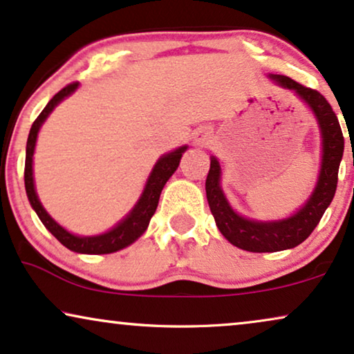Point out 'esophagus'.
<instances>
[{
	"mask_svg": "<svg viewBox=\"0 0 354 354\" xmlns=\"http://www.w3.org/2000/svg\"><path fill=\"white\" fill-rule=\"evenodd\" d=\"M212 140V133H210L205 127H201L194 132V144L198 147H205Z\"/></svg>",
	"mask_w": 354,
	"mask_h": 354,
	"instance_id": "1",
	"label": "esophagus"
}]
</instances>
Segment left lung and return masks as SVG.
<instances>
[{
  "label": "left lung",
  "mask_w": 354,
  "mask_h": 354,
  "mask_svg": "<svg viewBox=\"0 0 354 354\" xmlns=\"http://www.w3.org/2000/svg\"><path fill=\"white\" fill-rule=\"evenodd\" d=\"M277 86L290 89L314 113L322 137V162L317 185L308 199L292 216L279 221H254L232 209L221 186L222 168L216 156H210L205 180V196L216 218L217 229L232 245L253 253H272L301 245L314 232L317 223L333 201L338 183V168L343 158L344 138L337 114L328 101L315 89L306 88L284 75H268Z\"/></svg>",
  "instance_id": "left-lung-1"
}]
</instances>
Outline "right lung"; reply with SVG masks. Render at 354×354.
<instances>
[{
    "label": "right lung",
    "mask_w": 354,
    "mask_h": 354,
    "mask_svg": "<svg viewBox=\"0 0 354 354\" xmlns=\"http://www.w3.org/2000/svg\"><path fill=\"white\" fill-rule=\"evenodd\" d=\"M80 83H71L68 86L57 93L55 96L48 101V104L44 107L42 113L39 118L34 120L32 127H30L29 137H28V147H26V167H24V185L26 192H28V199L32 209L37 214L40 222L46 225V229L60 241L64 247H66L75 253H84V254H106L119 252L129 245H132L137 239L144 235V232L149 227L150 218L155 214L156 205H158L160 194H162L163 186L171 178V174L176 171L180 167V160L185 151L187 150V145H183L180 149L165 153L158 158L155 163L153 169H151L149 180L145 183L144 191H142L140 198L133 205L131 212L125 216L122 221H119L113 229H109L101 235H75L68 232L60 223H57L50 217V214L44 209L42 203H40L37 192H35L34 185V169H32V156L35 150V142H37V136L42 124L50 115V113L55 107L60 104L65 97L73 95L77 91Z\"/></svg>",
    "instance_id": "add662e5"
}]
</instances>
